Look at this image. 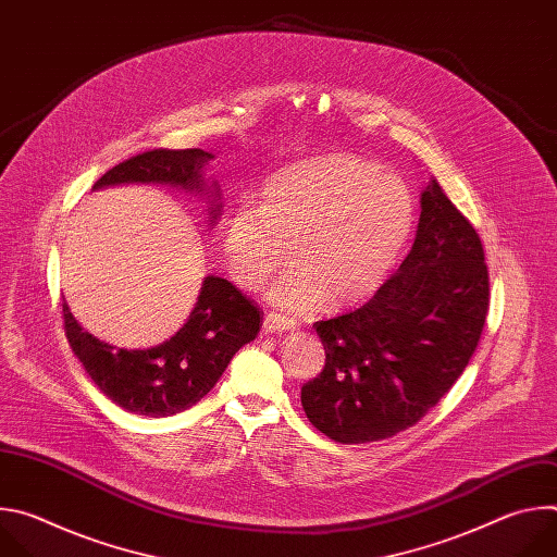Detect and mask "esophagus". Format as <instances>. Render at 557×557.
I'll return each instance as SVG.
<instances>
[{
	"mask_svg": "<svg viewBox=\"0 0 557 557\" xmlns=\"http://www.w3.org/2000/svg\"><path fill=\"white\" fill-rule=\"evenodd\" d=\"M264 333L269 335H277V333H286V331H295L297 329V322L295 320H288V317L275 312V310H269L264 314V324H262Z\"/></svg>",
	"mask_w": 557,
	"mask_h": 557,
	"instance_id": "esophagus-1",
	"label": "esophagus"
}]
</instances>
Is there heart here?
Listing matches in <instances>:
<instances>
[{
    "label": "heart",
    "instance_id": "b5f03b06",
    "mask_svg": "<svg viewBox=\"0 0 557 557\" xmlns=\"http://www.w3.org/2000/svg\"><path fill=\"white\" fill-rule=\"evenodd\" d=\"M414 228L408 185L355 156L295 165L264 187L262 207L237 205L224 228V260L243 288H269L286 312H310L370 297L406 249Z\"/></svg>",
    "mask_w": 557,
    "mask_h": 557
}]
</instances>
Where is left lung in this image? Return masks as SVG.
<instances>
[{"label": "left lung", "mask_w": 557, "mask_h": 557, "mask_svg": "<svg viewBox=\"0 0 557 557\" xmlns=\"http://www.w3.org/2000/svg\"><path fill=\"white\" fill-rule=\"evenodd\" d=\"M490 308L483 243L436 181L412 251L357 310L314 322L324 370L301 385L308 421L337 443L389 438L458 381Z\"/></svg>", "instance_id": "left-lung-1"}]
</instances>
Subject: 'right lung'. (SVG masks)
<instances>
[{
	"label": "right lung",
	"mask_w": 557,
	"mask_h": 557,
	"mask_svg": "<svg viewBox=\"0 0 557 557\" xmlns=\"http://www.w3.org/2000/svg\"><path fill=\"white\" fill-rule=\"evenodd\" d=\"M209 158L213 156L196 147L143 151L106 172L95 189L123 183H165L205 191L200 170ZM218 211L220 205L211 207L213 220ZM61 308L72 352L99 389L119 408L153 419L196 406L222 376L231 357L256 339L264 317L231 282L211 275L202 284L187 324L170 342L149 350H127L108 346L84 331L65 299Z\"/></svg>",
	"instance_id": "1"
}]
</instances>
